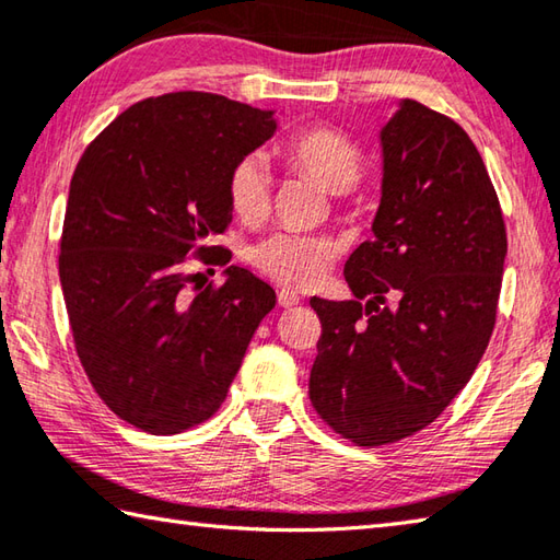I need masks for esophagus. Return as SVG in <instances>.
<instances>
[{
	"label": "esophagus",
	"mask_w": 560,
	"mask_h": 560,
	"mask_svg": "<svg viewBox=\"0 0 560 560\" xmlns=\"http://www.w3.org/2000/svg\"><path fill=\"white\" fill-rule=\"evenodd\" d=\"M278 304L284 310L294 307V304H300V294L290 288H282V290H278Z\"/></svg>",
	"instance_id": "esophagus-1"
}]
</instances>
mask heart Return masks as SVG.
Here are the masks:
<instances>
[{"instance_id":"heart-1","label":"heart","mask_w":560,"mask_h":560,"mask_svg":"<svg viewBox=\"0 0 560 560\" xmlns=\"http://www.w3.org/2000/svg\"><path fill=\"white\" fill-rule=\"evenodd\" d=\"M284 163L326 189L329 195H346L361 180L363 153L343 133L314 126L294 133L282 145ZM229 202L244 224H260L270 212V173L258 155H248L229 175ZM331 238L314 234H276L250 250V260L280 284L307 288L319 280L334 262Z\"/></svg>"}]
</instances>
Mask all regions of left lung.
I'll list each match as a JSON object with an SVG mask.
<instances>
[{
    "label": "left lung",
    "mask_w": 560,
    "mask_h": 560,
    "mask_svg": "<svg viewBox=\"0 0 560 560\" xmlns=\"http://www.w3.org/2000/svg\"><path fill=\"white\" fill-rule=\"evenodd\" d=\"M380 145L373 241L343 268L355 300H310L322 319L310 399L358 446L415 434L466 387L490 341L508 256L498 195L456 121L399 100Z\"/></svg>",
    "instance_id": "8db88e82"
}]
</instances>
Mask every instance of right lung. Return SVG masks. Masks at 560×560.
I'll use <instances>...</instances> for the list:
<instances>
[{"instance_id": "obj_1", "label": "right lung", "mask_w": 560, "mask_h": 560, "mask_svg": "<svg viewBox=\"0 0 560 560\" xmlns=\"http://www.w3.org/2000/svg\"><path fill=\"white\" fill-rule=\"evenodd\" d=\"M278 131L272 109L209 92L143 100L82 153L60 241V284L84 373L107 407L151 434L214 415L276 290L229 266L187 292L185 258L229 226V175ZM214 255V259H209Z\"/></svg>"}]
</instances>
